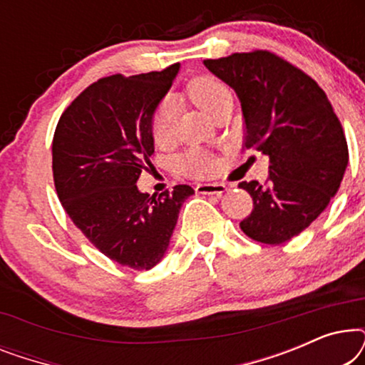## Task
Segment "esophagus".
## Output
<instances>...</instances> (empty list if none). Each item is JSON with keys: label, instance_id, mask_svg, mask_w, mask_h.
<instances>
[{"label": "esophagus", "instance_id": "1", "mask_svg": "<svg viewBox=\"0 0 365 365\" xmlns=\"http://www.w3.org/2000/svg\"><path fill=\"white\" fill-rule=\"evenodd\" d=\"M227 191V187L221 182H212V184H197L196 192L197 194H216V196H221Z\"/></svg>", "mask_w": 365, "mask_h": 365}]
</instances>
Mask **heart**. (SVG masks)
<instances>
[{"instance_id": "1", "label": "heart", "mask_w": 365, "mask_h": 365, "mask_svg": "<svg viewBox=\"0 0 365 365\" xmlns=\"http://www.w3.org/2000/svg\"><path fill=\"white\" fill-rule=\"evenodd\" d=\"M187 96L202 109L211 114L219 104L226 99H231V91L222 81L212 76H196L187 83ZM174 124L176 114L171 101H163L156 108L151 119V136L158 146H166L174 136ZM179 168L182 173L192 178L209 176L216 169V159L202 149H189L186 154L179 158Z\"/></svg>"}]
</instances>
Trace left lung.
<instances>
[{"label": "left lung", "mask_w": 365, "mask_h": 365, "mask_svg": "<svg viewBox=\"0 0 365 365\" xmlns=\"http://www.w3.org/2000/svg\"><path fill=\"white\" fill-rule=\"evenodd\" d=\"M204 64L241 99L244 148L271 161L266 182H239L254 202L239 226L257 242L291 241L341 186L349 161L342 124L324 89L276 53L254 49Z\"/></svg>", "instance_id": "left-lung-1"}]
</instances>
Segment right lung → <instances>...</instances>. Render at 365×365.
<instances>
[{"label": "right lung", "mask_w": 365, "mask_h": 365, "mask_svg": "<svg viewBox=\"0 0 365 365\" xmlns=\"http://www.w3.org/2000/svg\"><path fill=\"white\" fill-rule=\"evenodd\" d=\"M179 63L136 76L113 74L88 86L59 118L53 138V179L64 211L104 256L134 271L161 261L182 202L178 184L159 196L139 192L151 166V119Z\"/></svg>", "instance_id": "add662e5"}]
</instances>
